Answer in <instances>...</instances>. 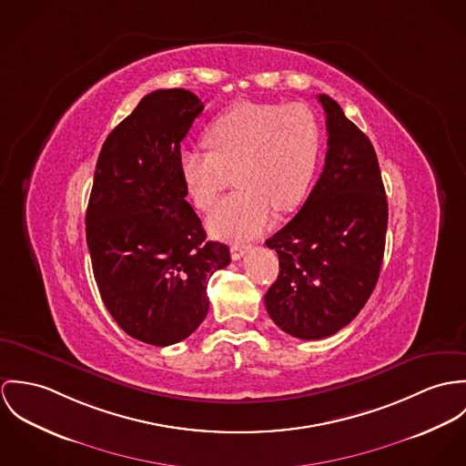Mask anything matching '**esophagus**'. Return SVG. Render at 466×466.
Instances as JSON below:
<instances>
[{"mask_svg":"<svg viewBox=\"0 0 466 466\" xmlns=\"http://www.w3.org/2000/svg\"><path fill=\"white\" fill-rule=\"evenodd\" d=\"M248 250H250V245H247V243L232 245V248H230V256H232L234 260H239V258H243Z\"/></svg>","mask_w":466,"mask_h":466,"instance_id":"1","label":"esophagus"}]
</instances>
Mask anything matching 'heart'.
I'll list each match as a JSON object with an SVG mask.
<instances>
[{
    "mask_svg": "<svg viewBox=\"0 0 466 466\" xmlns=\"http://www.w3.org/2000/svg\"><path fill=\"white\" fill-rule=\"evenodd\" d=\"M208 150H184L178 158L195 206L210 210L225 189H239L208 218L218 238L256 236L275 208H299L309 193L321 150L316 116L304 105L238 104L206 130Z\"/></svg>",
    "mask_w": 466,
    "mask_h": 466,
    "instance_id": "obj_1",
    "label": "heart"
}]
</instances>
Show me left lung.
Here are the masks:
<instances>
[{
	"label": "left lung",
	"instance_id": "obj_1",
	"mask_svg": "<svg viewBox=\"0 0 466 466\" xmlns=\"http://www.w3.org/2000/svg\"><path fill=\"white\" fill-rule=\"evenodd\" d=\"M323 171L306 204L266 247L279 277L264 295L269 318L300 339L349 325L375 289L386 245L388 200L370 139L327 95Z\"/></svg>",
	"mask_w": 466,
	"mask_h": 466
}]
</instances>
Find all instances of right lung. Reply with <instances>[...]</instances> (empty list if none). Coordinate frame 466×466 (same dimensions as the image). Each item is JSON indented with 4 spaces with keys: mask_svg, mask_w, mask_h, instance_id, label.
I'll return each mask as SVG.
<instances>
[{
    "mask_svg": "<svg viewBox=\"0 0 466 466\" xmlns=\"http://www.w3.org/2000/svg\"><path fill=\"white\" fill-rule=\"evenodd\" d=\"M204 104L186 89L147 95L105 139L86 236L105 308L132 338L167 347L208 316V279L230 250L208 241L186 202L180 141Z\"/></svg>",
    "mask_w": 466,
    "mask_h": 466,
    "instance_id": "right-lung-1",
    "label": "right lung"
}]
</instances>
